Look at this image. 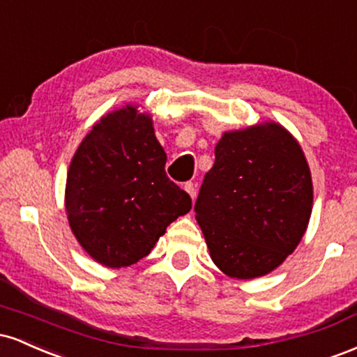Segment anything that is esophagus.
I'll use <instances>...</instances> for the list:
<instances>
[{
	"instance_id": "34e87169",
	"label": "esophagus",
	"mask_w": 357,
	"mask_h": 357,
	"mask_svg": "<svg viewBox=\"0 0 357 357\" xmlns=\"http://www.w3.org/2000/svg\"><path fill=\"white\" fill-rule=\"evenodd\" d=\"M183 188H184V191H186L188 195H190L191 198L195 199V196H196V188H195V184H192L191 181H188V183L183 184Z\"/></svg>"
}]
</instances>
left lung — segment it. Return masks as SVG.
I'll list each match as a JSON object with an SVG mask.
<instances>
[{"mask_svg": "<svg viewBox=\"0 0 357 357\" xmlns=\"http://www.w3.org/2000/svg\"><path fill=\"white\" fill-rule=\"evenodd\" d=\"M195 211L221 272L245 280L272 272L296 250L312 211L298 142L273 122L223 134Z\"/></svg>", "mask_w": 357, "mask_h": 357, "instance_id": "1", "label": "left lung"}]
</instances>
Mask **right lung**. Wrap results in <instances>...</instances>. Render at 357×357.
<instances>
[{
	"label": "right lung",
	"instance_id": "right-lung-1",
	"mask_svg": "<svg viewBox=\"0 0 357 357\" xmlns=\"http://www.w3.org/2000/svg\"><path fill=\"white\" fill-rule=\"evenodd\" d=\"M166 153L151 117L127 105L102 117L70 162L68 223L90 257L105 267L144 258L191 198L166 174Z\"/></svg>",
	"mask_w": 357,
	"mask_h": 357
}]
</instances>
